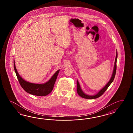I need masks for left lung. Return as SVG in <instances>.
I'll use <instances>...</instances> for the list:
<instances>
[{
    "instance_id": "1",
    "label": "left lung",
    "mask_w": 133,
    "mask_h": 133,
    "mask_svg": "<svg viewBox=\"0 0 133 133\" xmlns=\"http://www.w3.org/2000/svg\"><path fill=\"white\" fill-rule=\"evenodd\" d=\"M117 52L116 51V59H115V65H114V71H113V74L112 77L111 78L110 80L108 82V84L106 85L104 88H103L102 89L99 91L98 93L96 95L93 96H88L86 94H85L83 91H82L81 88H80V86L79 85V83L78 81H76V85H77V87H76V91L77 94L79 95V96L82 97L83 98H86V99H96L100 96H101L103 94L105 93V91L108 89L109 86L113 82L114 79L115 78V77L116 76V60H117Z\"/></svg>"
}]
</instances>
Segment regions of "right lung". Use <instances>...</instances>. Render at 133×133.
Returning a JSON list of instances; mask_svg holds the SVG:
<instances>
[{"label": "right lung", "mask_w": 133, "mask_h": 133, "mask_svg": "<svg viewBox=\"0 0 133 133\" xmlns=\"http://www.w3.org/2000/svg\"><path fill=\"white\" fill-rule=\"evenodd\" d=\"M14 68L17 79L23 89L28 93L37 96H45L51 93L54 88V84L57 79L58 74L59 72V70L57 71L48 82L43 84H37L26 82L17 73L15 66L14 61Z\"/></svg>", "instance_id": "right-lung-1"}]
</instances>
